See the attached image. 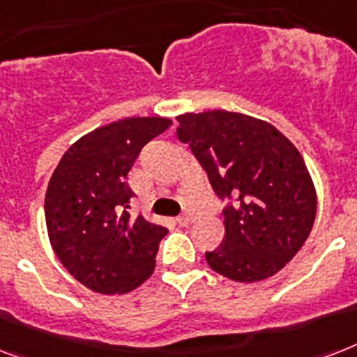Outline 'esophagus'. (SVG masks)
<instances>
[{"mask_svg": "<svg viewBox=\"0 0 357 357\" xmlns=\"http://www.w3.org/2000/svg\"><path fill=\"white\" fill-rule=\"evenodd\" d=\"M190 222H192V216H190V214H181V216L176 218V224H178L179 227H187Z\"/></svg>", "mask_w": 357, "mask_h": 357, "instance_id": "obj_1", "label": "esophagus"}]
</instances>
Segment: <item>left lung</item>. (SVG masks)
Segmentation results:
<instances>
[{
    "mask_svg": "<svg viewBox=\"0 0 357 357\" xmlns=\"http://www.w3.org/2000/svg\"><path fill=\"white\" fill-rule=\"evenodd\" d=\"M176 135L204 167L224 211L225 238L205 253L216 273L236 282L273 277L308 238L317 192L303 155L273 124L208 109L178 117Z\"/></svg>",
    "mask_w": 357,
    "mask_h": 357,
    "instance_id": "8db88e82",
    "label": "left lung"
}]
</instances>
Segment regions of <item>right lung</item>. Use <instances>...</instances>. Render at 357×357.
Returning a JSON list of instances; mask_svg holds the SVG:
<instances>
[{"mask_svg":"<svg viewBox=\"0 0 357 357\" xmlns=\"http://www.w3.org/2000/svg\"><path fill=\"white\" fill-rule=\"evenodd\" d=\"M170 124L167 117H128L100 126L69 146L49 179V242L63 268L97 294H128L153 273L169 231L126 211L128 174L144 144Z\"/></svg>","mask_w":357,"mask_h":357,"instance_id":"right-lung-1","label":"right lung"}]
</instances>
